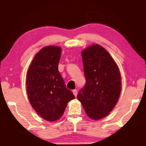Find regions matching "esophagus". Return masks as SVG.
<instances>
[{
	"mask_svg": "<svg viewBox=\"0 0 146 146\" xmlns=\"http://www.w3.org/2000/svg\"><path fill=\"white\" fill-rule=\"evenodd\" d=\"M73 95L75 96V97H77V89H74V90H73Z\"/></svg>",
	"mask_w": 146,
	"mask_h": 146,
	"instance_id": "34e87169",
	"label": "esophagus"
}]
</instances>
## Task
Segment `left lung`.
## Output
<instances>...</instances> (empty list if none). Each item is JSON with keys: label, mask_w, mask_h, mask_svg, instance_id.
I'll list each match as a JSON object with an SVG mask.
<instances>
[{"label": "left lung", "mask_w": 146, "mask_h": 146, "mask_svg": "<svg viewBox=\"0 0 146 146\" xmlns=\"http://www.w3.org/2000/svg\"><path fill=\"white\" fill-rule=\"evenodd\" d=\"M81 56L86 83L77 99L91 119H102L119 100L121 90L119 68L108 50L98 44L85 48Z\"/></svg>", "instance_id": "1"}]
</instances>
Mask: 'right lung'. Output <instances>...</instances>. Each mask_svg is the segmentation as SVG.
<instances>
[{
  "instance_id": "obj_1",
  "label": "right lung",
  "mask_w": 146,
  "mask_h": 146,
  "mask_svg": "<svg viewBox=\"0 0 146 146\" xmlns=\"http://www.w3.org/2000/svg\"><path fill=\"white\" fill-rule=\"evenodd\" d=\"M61 48L47 46L35 56L27 74V93L33 108L42 119L55 121L63 115L68 102L75 98L66 88L58 70Z\"/></svg>"
}]
</instances>
